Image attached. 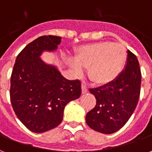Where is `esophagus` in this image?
<instances>
[{"instance_id":"esophagus-1","label":"esophagus","mask_w":152,"mask_h":152,"mask_svg":"<svg viewBox=\"0 0 152 152\" xmlns=\"http://www.w3.org/2000/svg\"><path fill=\"white\" fill-rule=\"evenodd\" d=\"M81 92H82V94H86V93L88 92V89H87V87L85 85L81 86Z\"/></svg>"}]
</instances>
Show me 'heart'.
I'll return each instance as SVG.
<instances>
[{
  "mask_svg": "<svg viewBox=\"0 0 152 152\" xmlns=\"http://www.w3.org/2000/svg\"><path fill=\"white\" fill-rule=\"evenodd\" d=\"M127 61L126 50L121 44L101 41L80 46L76 51L75 62L69 65L76 75L88 69L89 80L98 86H106L117 79Z\"/></svg>",
  "mask_w": 152,
  "mask_h": 152,
  "instance_id": "b5f03b06",
  "label": "heart"
}]
</instances>
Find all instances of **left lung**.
<instances>
[{
	"label": "left lung",
	"instance_id": "obj_1",
	"mask_svg": "<svg viewBox=\"0 0 152 152\" xmlns=\"http://www.w3.org/2000/svg\"><path fill=\"white\" fill-rule=\"evenodd\" d=\"M141 80L137 57L127 50L126 65L117 79L108 85L89 89L97 100L95 107L86 114L89 128L111 134L123 127L137 107Z\"/></svg>",
	"mask_w": 152,
	"mask_h": 152
}]
</instances>
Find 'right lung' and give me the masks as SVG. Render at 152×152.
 <instances>
[{
  "label": "right lung",
  "instance_id": "right-lung-1",
  "mask_svg": "<svg viewBox=\"0 0 152 152\" xmlns=\"http://www.w3.org/2000/svg\"><path fill=\"white\" fill-rule=\"evenodd\" d=\"M60 37L43 36L29 43L15 60L10 79V101L17 117L29 130L44 133L62 122L63 111L81 94L79 80H69L56 66L40 58L54 51Z\"/></svg>",
  "mask_w": 152,
  "mask_h": 152
}]
</instances>
